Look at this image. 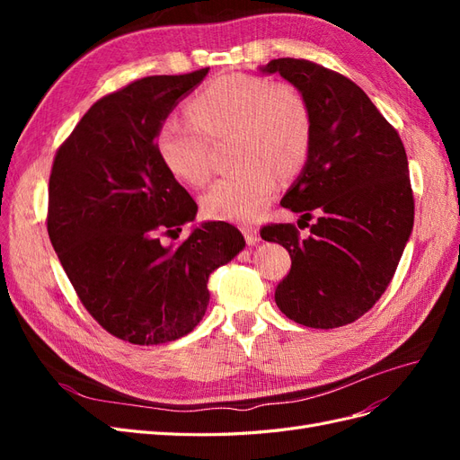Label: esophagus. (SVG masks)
<instances>
[{
	"mask_svg": "<svg viewBox=\"0 0 460 460\" xmlns=\"http://www.w3.org/2000/svg\"><path fill=\"white\" fill-rule=\"evenodd\" d=\"M240 230H242V234H243V238H245L247 243H257V242H259V228H257V226H253V225H243V226H240Z\"/></svg>",
	"mask_w": 460,
	"mask_h": 460,
	"instance_id": "1",
	"label": "esophagus"
}]
</instances>
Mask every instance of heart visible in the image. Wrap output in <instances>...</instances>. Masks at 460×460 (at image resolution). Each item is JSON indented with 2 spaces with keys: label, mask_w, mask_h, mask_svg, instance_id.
Listing matches in <instances>:
<instances>
[{
  "label": "heart",
  "mask_w": 460,
  "mask_h": 460,
  "mask_svg": "<svg viewBox=\"0 0 460 460\" xmlns=\"http://www.w3.org/2000/svg\"><path fill=\"white\" fill-rule=\"evenodd\" d=\"M188 113L191 120L174 115L163 120L157 151L174 178L199 188L211 178L208 144L232 140L235 169L201 198L205 217L213 220H255L274 196L278 174L294 178L309 159L311 109L294 86L225 75L191 97Z\"/></svg>",
  "instance_id": "heart-1"
}]
</instances>
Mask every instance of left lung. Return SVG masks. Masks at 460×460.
Masks as SVG:
<instances>
[{
	"mask_svg": "<svg viewBox=\"0 0 460 460\" xmlns=\"http://www.w3.org/2000/svg\"><path fill=\"white\" fill-rule=\"evenodd\" d=\"M307 102L313 119L309 159L282 207L307 222L267 225L261 238L288 249L291 269L276 286V305L309 328L355 323L382 297L414 222L407 153L397 130L353 80L307 59H272Z\"/></svg>",
	"mask_w": 460,
	"mask_h": 460,
	"instance_id": "left-lung-1",
	"label": "left lung"
}]
</instances>
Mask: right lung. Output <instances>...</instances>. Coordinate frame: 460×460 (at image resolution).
Listing matches in <instances>:
<instances>
[{"instance_id": "1", "label": "right lung", "mask_w": 460, "mask_h": 460, "mask_svg": "<svg viewBox=\"0 0 460 460\" xmlns=\"http://www.w3.org/2000/svg\"><path fill=\"white\" fill-rule=\"evenodd\" d=\"M208 68L146 76L97 100L55 153L48 234L78 299L111 336L159 345L186 336L208 305L211 272L245 240L203 222L178 245L198 203L157 151V132Z\"/></svg>"}]
</instances>
